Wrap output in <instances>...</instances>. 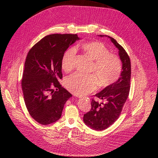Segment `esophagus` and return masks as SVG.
<instances>
[{
    "label": "esophagus",
    "mask_w": 158,
    "mask_h": 158,
    "mask_svg": "<svg viewBox=\"0 0 158 158\" xmlns=\"http://www.w3.org/2000/svg\"><path fill=\"white\" fill-rule=\"evenodd\" d=\"M76 97H77L78 98H82V96H81V95H76Z\"/></svg>",
    "instance_id": "esophagus-1"
}]
</instances>
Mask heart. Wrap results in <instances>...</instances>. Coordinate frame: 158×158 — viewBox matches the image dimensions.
Listing matches in <instances>:
<instances>
[{
    "label": "heart",
    "instance_id": "1",
    "mask_svg": "<svg viewBox=\"0 0 158 158\" xmlns=\"http://www.w3.org/2000/svg\"><path fill=\"white\" fill-rule=\"evenodd\" d=\"M85 53L94 61L92 72L94 74L76 72L66 79L65 85L70 92L77 95H85L95 91L98 86L104 88L113 84L118 79L122 71L120 57L110 53L109 48L100 41H91L81 45ZM76 49L66 50L61 60L62 69L71 71L75 66Z\"/></svg>",
    "mask_w": 158,
    "mask_h": 158
}]
</instances>
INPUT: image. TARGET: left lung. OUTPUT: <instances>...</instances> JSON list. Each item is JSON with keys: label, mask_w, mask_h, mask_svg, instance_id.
<instances>
[{"label": "left lung", "mask_w": 158, "mask_h": 158, "mask_svg": "<svg viewBox=\"0 0 158 158\" xmlns=\"http://www.w3.org/2000/svg\"><path fill=\"white\" fill-rule=\"evenodd\" d=\"M104 36L110 38L119 50L118 54L122 62V71L117 81L95 95L97 98L104 100L105 103H99L93 98L91 102V110L84 114L83 120L86 125L97 131L108 128L119 118L129 96L131 84V64L129 55L114 38ZM100 36L102 37L104 35Z\"/></svg>", "instance_id": "1"}]
</instances>
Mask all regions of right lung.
I'll use <instances>...</instances> for the list:
<instances>
[{
  "label": "right lung",
  "mask_w": 158,
  "mask_h": 158,
  "mask_svg": "<svg viewBox=\"0 0 158 158\" xmlns=\"http://www.w3.org/2000/svg\"><path fill=\"white\" fill-rule=\"evenodd\" d=\"M77 34H52L30 50L24 64L21 85L24 102L33 119L42 125L61 118L66 101L72 95L61 85V60Z\"/></svg>",
  "instance_id": "obj_1"
}]
</instances>
